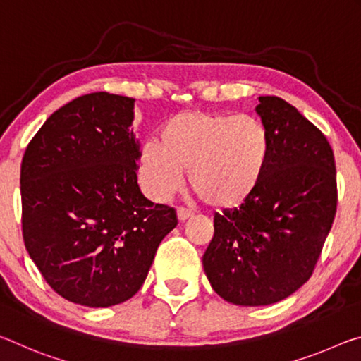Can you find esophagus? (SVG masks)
<instances>
[{
  "label": "esophagus",
  "mask_w": 361,
  "mask_h": 361,
  "mask_svg": "<svg viewBox=\"0 0 361 361\" xmlns=\"http://www.w3.org/2000/svg\"><path fill=\"white\" fill-rule=\"evenodd\" d=\"M190 216H192V211H188V209H185V208H179V209H177V219H179L180 222L187 221Z\"/></svg>",
  "instance_id": "obj_1"
}]
</instances>
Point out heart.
<instances>
[{"mask_svg":"<svg viewBox=\"0 0 361 361\" xmlns=\"http://www.w3.org/2000/svg\"><path fill=\"white\" fill-rule=\"evenodd\" d=\"M270 135L250 115L184 110L145 142L137 158L139 182L158 202L179 190L187 171L195 192L216 211H233L257 193L270 159Z\"/></svg>","mask_w":361,"mask_h":361,"instance_id":"obj_1","label":"heart"}]
</instances>
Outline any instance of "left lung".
Wrapping results in <instances>:
<instances>
[{
    "label": "left lung",
    "mask_w": 361,
    "mask_h": 361,
    "mask_svg": "<svg viewBox=\"0 0 361 361\" xmlns=\"http://www.w3.org/2000/svg\"><path fill=\"white\" fill-rule=\"evenodd\" d=\"M256 114L270 135V159L257 193L214 216L203 269L235 305H270L310 279L338 204L329 142L296 107L261 96Z\"/></svg>",
    "instance_id": "1"
}]
</instances>
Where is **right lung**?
Returning a JSON list of instances; mask_svg holds the SVG:
<instances>
[{
  "mask_svg": "<svg viewBox=\"0 0 361 361\" xmlns=\"http://www.w3.org/2000/svg\"><path fill=\"white\" fill-rule=\"evenodd\" d=\"M133 120L134 99L86 94L47 118L23 155V241L70 302L99 309L131 299L177 226L173 208L140 192Z\"/></svg>",
  "mask_w": 361,
  "mask_h": 361,
  "instance_id": "1",
  "label": "right lung"
}]
</instances>
